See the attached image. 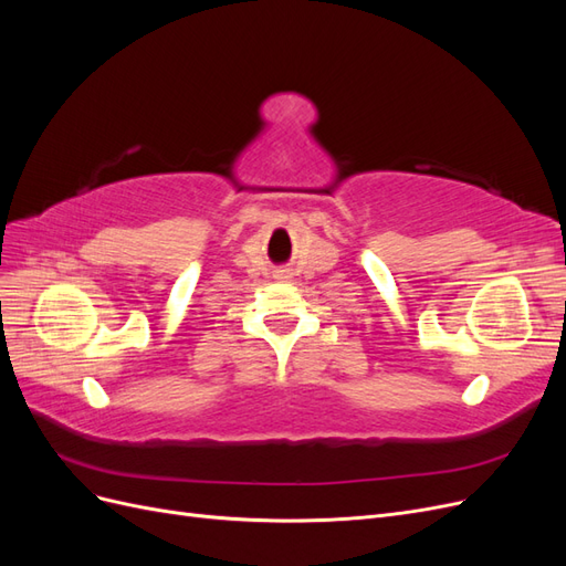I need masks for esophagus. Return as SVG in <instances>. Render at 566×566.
I'll return each mask as SVG.
<instances>
[{"label":"esophagus","mask_w":566,"mask_h":566,"mask_svg":"<svg viewBox=\"0 0 566 566\" xmlns=\"http://www.w3.org/2000/svg\"><path fill=\"white\" fill-rule=\"evenodd\" d=\"M279 276H283V273H279Z\"/></svg>","instance_id":"esophagus-1"}]
</instances>
